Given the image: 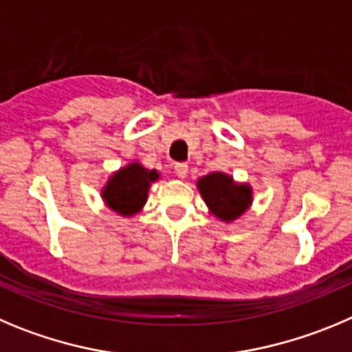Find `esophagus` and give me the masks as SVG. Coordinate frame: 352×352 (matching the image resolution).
Returning <instances> with one entry per match:
<instances>
[{
    "label": "esophagus",
    "instance_id": "1",
    "mask_svg": "<svg viewBox=\"0 0 352 352\" xmlns=\"http://www.w3.org/2000/svg\"><path fill=\"white\" fill-rule=\"evenodd\" d=\"M174 173H176L178 178H185L186 173H188V166H186L185 162H178L176 166H174Z\"/></svg>",
    "mask_w": 352,
    "mask_h": 352
}]
</instances>
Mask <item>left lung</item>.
<instances>
[{
  "label": "left lung",
  "instance_id": "1",
  "mask_svg": "<svg viewBox=\"0 0 352 352\" xmlns=\"http://www.w3.org/2000/svg\"><path fill=\"white\" fill-rule=\"evenodd\" d=\"M197 188L211 214L225 223L237 220L253 204L251 186L248 183L234 182L230 174H206L197 179Z\"/></svg>",
  "mask_w": 352,
  "mask_h": 352
}]
</instances>
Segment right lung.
Masks as SVG:
<instances>
[{
    "label": "right lung",
    "mask_w": 352,
    "mask_h": 352,
    "mask_svg": "<svg viewBox=\"0 0 352 352\" xmlns=\"http://www.w3.org/2000/svg\"><path fill=\"white\" fill-rule=\"evenodd\" d=\"M159 178L157 169H146L140 162H131L109 176L101 197L111 211L129 218L143 209L151 183Z\"/></svg>",
    "instance_id": "add662e5"
}]
</instances>
